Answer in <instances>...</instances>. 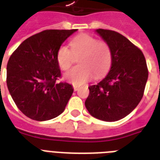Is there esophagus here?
<instances>
[{
	"label": "esophagus",
	"mask_w": 160,
	"mask_h": 160,
	"mask_svg": "<svg viewBox=\"0 0 160 160\" xmlns=\"http://www.w3.org/2000/svg\"><path fill=\"white\" fill-rule=\"evenodd\" d=\"M73 88H74V90L75 91H77L79 89V87L76 86V85H73Z\"/></svg>",
	"instance_id": "34e87169"
}]
</instances>
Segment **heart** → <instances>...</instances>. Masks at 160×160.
<instances>
[{
    "instance_id": "b5f03b06",
    "label": "heart",
    "mask_w": 160,
    "mask_h": 160,
    "mask_svg": "<svg viewBox=\"0 0 160 160\" xmlns=\"http://www.w3.org/2000/svg\"><path fill=\"white\" fill-rule=\"evenodd\" d=\"M71 50L61 45L57 51V61L61 69H69L75 58L79 67L72 68L65 74L64 78L75 85H81L92 77L99 79L108 72L112 62V53L106 41H98L90 35L81 34L70 41Z\"/></svg>"
}]
</instances>
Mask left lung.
<instances>
[{
	"mask_svg": "<svg viewBox=\"0 0 160 160\" xmlns=\"http://www.w3.org/2000/svg\"><path fill=\"white\" fill-rule=\"evenodd\" d=\"M96 32L111 47L112 62L107 76L88 87L85 107L97 119L116 121L131 113L142 100L148 68L142 50L123 35L106 29Z\"/></svg>",
	"mask_w": 160,
	"mask_h": 160,
	"instance_id": "1",
	"label": "left lung"
}]
</instances>
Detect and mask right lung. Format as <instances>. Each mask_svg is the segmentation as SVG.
Masks as SVG:
<instances>
[{"instance_id":"right-lung-1","label":"right lung","mask_w":160,"mask_h":160,"mask_svg":"<svg viewBox=\"0 0 160 160\" xmlns=\"http://www.w3.org/2000/svg\"><path fill=\"white\" fill-rule=\"evenodd\" d=\"M77 29L45 30L26 39L7 63L6 83L14 103L24 115L45 121L63 112L73 88L61 77L57 51Z\"/></svg>"}]
</instances>
